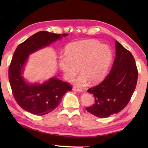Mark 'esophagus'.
Wrapping results in <instances>:
<instances>
[{
	"instance_id": "esophagus-1",
	"label": "esophagus",
	"mask_w": 148,
	"mask_h": 148,
	"mask_svg": "<svg viewBox=\"0 0 148 148\" xmlns=\"http://www.w3.org/2000/svg\"><path fill=\"white\" fill-rule=\"evenodd\" d=\"M73 90L76 91V92H83V90L82 88H79V87H77V86H74L73 88Z\"/></svg>"
}]
</instances>
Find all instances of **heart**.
Masks as SVG:
<instances>
[{"label":"heart","mask_w":148,"mask_h":148,"mask_svg":"<svg viewBox=\"0 0 148 148\" xmlns=\"http://www.w3.org/2000/svg\"><path fill=\"white\" fill-rule=\"evenodd\" d=\"M112 60V50L108 46L90 39L69 44L65 56L59 57L58 65L66 80L71 81L80 67L82 73L77 79V84L84 85L88 79L96 84L106 75Z\"/></svg>","instance_id":"obj_1"}]
</instances>
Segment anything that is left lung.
<instances>
[{"label": "left lung", "mask_w": 148, "mask_h": 148, "mask_svg": "<svg viewBox=\"0 0 148 148\" xmlns=\"http://www.w3.org/2000/svg\"><path fill=\"white\" fill-rule=\"evenodd\" d=\"M116 57L109 74L102 83L88 90L95 103L86 110L99 118H106L123 110L136 88L138 72L134 58L119 42H115Z\"/></svg>", "instance_id": "left-lung-1"}]
</instances>
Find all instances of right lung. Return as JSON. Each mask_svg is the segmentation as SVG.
<instances>
[{
	"instance_id": "obj_1",
	"label": "right lung",
	"mask_w": 148,
	"mask_h": 148,
	"mask_svg": "<svg viewBox=\"0 0 148 148\" xmlns=\"http://www.w3.org/2000/svg\"><path fill=\"white\" fill-rule=\"evenodd\" d=\"M68 36L41 31L34 34L16 48L9 69V79L16 102L24 110L36 115H44L53 111L62 96L72 87L56 77L42 84H29L22 75L29 54L48 46Z\"/></svg>"
}]
</instances>
